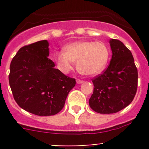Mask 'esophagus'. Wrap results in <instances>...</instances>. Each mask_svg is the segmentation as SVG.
I'll return each instance as SVG.
<instances>
[{"label": "esophagus", "instance_id": "obj_1", "mask_svg": "<svg viewBox=\"0 0 149 149\" xmlns=\"http://www.w3.org/2000/svg\"><path fill=\"white\" fill-rule=\"evenodd\" d=\"M76 82H77V84H81L84 83V81H83V80H81V79H77V80H76Z\"/></svg>", "mask_w": 149, "mask_h": 149}]
</instances>
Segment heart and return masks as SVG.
<instances>
[{
	"mask_svg": "<svg viewBox=\"0 0 149 149\" xmlns=\"http://www.w3.org/2000/svg\"><path fill=\"white\" fill-rule=\"evenodd\" d=\"M64 52H57L54 60L60 70L68 73L77 62L78 70L87 76L99 74L105 68L109 58V49L102 42L80 41L64 47Z\"/></svg>",
	"mask_w": 149,
	"mask_h": 149,
	"instance_id": "1",
	"label": "heart"
}]
</instances>
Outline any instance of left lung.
Instances as JSON below:
<instances>
[{
    "label": "left lung",
    "mask_w": 149,
    "mask_h": 149,
    "mask_svg": "<svg viewBox=\"0 0 149 149\" xmlns=\"http://www.w3.org/2000/svg\"><path fill=\"white\" fill-rule=\"evenodd\" d=\"M112 52L107 68L92 79L94 92L89 106L100 114L116 113L128 106L138 86V70L131 52L121 41L109 40Z\"/></svg>",
    "instance_id": "8db88e82"
}]
</instances>
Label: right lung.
Masks as SVG:
<instances>
[{"label":"right lung","instance_id":"add662e5","mask_svg":"<svg viewBox=\"0 0 149 149\" xmlns=\"http://www.w3.org/2000/svg\"><path fill=\"white\" fill-rule=\"evenodd\" d=\"M47 40L22 47L13 57L8 76L16 102L39 116H50L63 108L76 79L65 76L48 58Z\"/></svg>","mask_w":149,"mask_h":149}]
</instances>
